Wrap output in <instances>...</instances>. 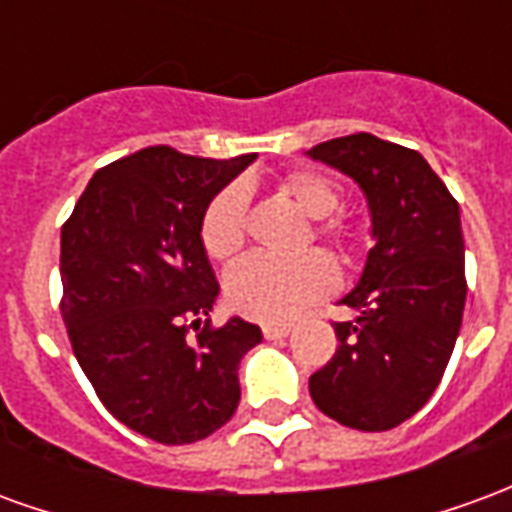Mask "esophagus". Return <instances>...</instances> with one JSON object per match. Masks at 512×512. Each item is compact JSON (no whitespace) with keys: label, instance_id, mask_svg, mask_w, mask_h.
Masks as SVG:
<instances>
[{"label":"esophagus","instance_id":"obj_1","mask_svg":"<svg viewBox=\"0 0 512 512\" xmlns=\"http://www.w3.org/2000/svg\"><path fill=\"white\" fill-rule=\"evenodd\" d=\"M288 334V323H266V326H263V337H266V340H282V337H288Z\"/></svg>","mask_w":512,"mask_h":512}]
</instances>
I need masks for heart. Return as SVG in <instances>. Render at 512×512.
I'll use <instances>...</instances> for the list:
<instances>
[{
  "instance_id": "b5f03b06",
  "label": "heart",
  "mask_w": 512,
  "mask_h": 512,
  "mask_svg": "<svg viewBox=\"0 0 512 512\" xmlns=\"http://www.w3.org/2000/svg\"><path fill=\"white\" fill-rule=\"evenodd\" d=\"M285 191L301 211L318 219L315 235L329 241L337 252H345L354 241V227L345 216H337L343 202L340 186L321 172L299 169L285 178ZM249 222V191L244 183L224 186L202 213L200 241L213 260H230L241 252ZM337 285L332 260L321 252L299 257L249 255L235 263L224 277V296L235 312L255 321H288Z\"/></svg>"
}]
</instances>
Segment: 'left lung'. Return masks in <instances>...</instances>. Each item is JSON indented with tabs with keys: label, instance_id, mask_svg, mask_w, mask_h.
<instances>
[{
	"label": "left lung",
	"instance_id": "1",
	"mask_svg": "<svg viewBox=\"0 0 512 512\" xmlns=\"http://www.w3.org/2000/svg\"><path fill=\"white\" fill-rule=\"evenodd\" d=\"M307 156L359 183L376 238L340 301L356 321L334 323L340 345L310 376V395L345 428L392 430L436 392L461 332V211L417 150L373 134L329 139Z\"/></svg>",
	"mask_w": 512,
	"mask_h": 512
}]
</instances>
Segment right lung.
I'll use <instances>...</instances> for the list:
<instances>
[{
    "label": "right lung",
    "mask_w": 512,
    "mask_h": 512,
    "mask_svg": "<svg viewBox=\"0 0 512 512\" xmlns=\"http://www.w3.org/2000/svg\"><path fill=\"white\" fill-rule=\"evenodd\" d=\"M255 153L145 147L98 169L62 224V321L106 411L158 444H191L233 417L238 365L263 334L202 321L219 282L200 241L208 202ZM195 334H190V329Z\"/></svg>",
    "instance_id": "right-lung-1"
}]
</instances>
